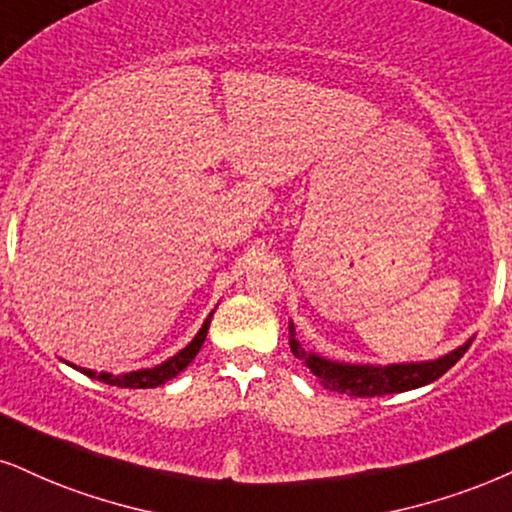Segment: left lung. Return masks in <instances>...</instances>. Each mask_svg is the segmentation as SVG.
<instances>
[{"instance_id":"obj_1","label":"left lung","mask_w":512,"mask_h":512,"mask_svg":"<svg viewBox=\"0 0 512 512\" xmlns=\"http://www.w3.org/2000/svg\"><path fill=\"white\" fill-rule=\"evenodd\" d=\"M470 337L468 342L460 344L458 349H453L444 356L432 358V361H415V363H344V361H332V358L320 356L315 351H306L304 344L296 339L294 323L289 320V346L296 358H301L320 384L325 389L337 391V394L346 396H387V394H401V391H410L425 387L434 380H439L446 370H451L463 353L470 349L472 344Z\"/></svg>"}]
</instances>
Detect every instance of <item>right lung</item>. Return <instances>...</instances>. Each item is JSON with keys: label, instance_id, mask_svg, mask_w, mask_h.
<instances>
[{"label": "right lung", "instance_id": "1", "mask_svg": "<svg viewBox=\"0 0 512 512\" xmlns=\"http://www.w3.org/2000/svg\"><path fill=\"white\" fill-rule=\"evenodd\" d=\"M211 318H213V311L208 313V318L204 320V325H201V330L194 334V339L185 346V349H180L178 353H175V356H170L168 361L154 365V368L132 370V372H125V375H111V372H94V370H87V368H78V365H73L68 361H66V365H71V368L82 372V375L92 377V380L111 384V387H121V389H154V387H161L163 382L173 380L178 372L185 370L187 365L194 361V356H197L199 349L206 342V332H208V325H211Z\"/></svg>", "mask_w": 512, "mask_h": 512}]
</instances>
